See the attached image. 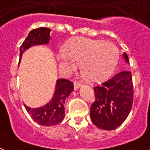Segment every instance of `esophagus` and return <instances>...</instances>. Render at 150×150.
I'll return each instance as SVG.
<instances>
[{
  "instance_id": "1",
  "label": "esophagus",
  "mask_w": 150,
  "mask_h": 150,
  "mask_svg": "<svg viewBox=\"0 0 150 150\" xmlns=\"http://www.w3.org/2000/svg\"><path fill=\"white\" fill-rule=\"evenodd\" d=\"M80 86H81V84H80V83H79L78 82H74V89H75V90H77Z\"/></svg>"
}]
</instances>
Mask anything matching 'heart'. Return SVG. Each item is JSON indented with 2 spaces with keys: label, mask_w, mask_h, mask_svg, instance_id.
I'll return each mask as SVG.
<instances>
[{
  "label": "heart",
  "mask_w": 150,
  "mask_h": 150,
  "mask_svg": "<svg viewBox=\"0 0 150 150\" xmlns=\"http://www.w3.org/2000/svg\"><path fill=\"white\" fill-rule=\"evenodd\" d=\"M57 57L61 71L70 73L81 64L82 75L90 82L107 79L115 70L119 51L111 43L78 37L68 41Z\"/></svg>",
  "instance_id": "1"
}]
</instances>
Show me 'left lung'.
I'll return each mask as SVG.
<instances>
[{
	"mask_svg": "<svg viewBox=\"0 0 150 150\" xmlns=\"http://www.w3.org/2000/svg\"><path fill=\"white\" fill-rule=\"evenodd\" d=\"M126 63L128 57L123 53ZM95 102L90 107L92 122L100 129L114 130L128 117L133 102L132 76L131 71L117 74L101 86L94 87Z\"/></svg>",
	"mask_w": 150,
	"mask_h": 150,
	"instance_id": "1",
	"label": "left lung"
}]
</instances>
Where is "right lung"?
<instances>
[{"label":"right lung","instance_id":"right-lung-1","mask_svg":"<svg viewBox=\"0 0 150 150\" xmlns=\"http://www.w3.org/2000/svg\"><path fill=\"white\" fill-rule=\"evenodd\" d=\"M51 29L45 27L33 29L20 47V59L25 51L33 46L48 44L50 40ZM74 90L72 82L67 79L57 80L55 90L50 102L40 107L31 108L24 104L25 110L36 123L43 126H53L63 121L64 114L65 99Z\"/></svg>","mask_w":150,"mask_h":150}]
</instances>
